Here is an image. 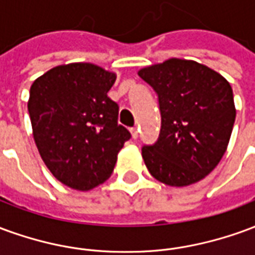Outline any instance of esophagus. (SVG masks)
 Wrapping results in <instances>:
<instances>
[{
	"label": "esophagus",
	"mask_w": 255,
	"mask_h": 255,
	"mask_svg": "<svg viewBox=\"0 0 255 255\" xmlns=\"http://www.w3.org/2000/svg\"><path fill=\"white\" fill-rule=\"evenodd\" d=\"M129 131H131V135H132V138H133V139L138 138V135H139L138 128H136V127H132V128H131V129H129Z\"/></svg>",
	"instance_id": "esophagus-1"
}]
</instances>
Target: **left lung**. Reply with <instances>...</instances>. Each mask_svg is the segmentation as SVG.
I'll use <instances>...</instances> for the list:
<instances>
[{"label":"left lung","mask_w":255,"mask_h":255,"mask_svg":"<svg viewBox=\"0 0 255 255\" xmlns=\"http://www.w3.org/2000/svg\"><path fill=\"white\" fill-rule=\"evenodd\" d=\"M138 75L160 104V136L142 147L151 176L173 187L202 180L230 142L236 117L231 84L206 65L182 58L142 68Z\"/></svg>","instance_id":"1"}]
</instances>
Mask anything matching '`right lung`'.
<instances>
[{"label":"right lung","mask_w":255,"mask_h":255,"mask_svg":"<svg viewBox=\"0 0 255 255\" xmlns=\"http://www.w3.org/2000/svg\"><path fill=\"white\" fill-rule=\"evenodd\" d=\"M116 73L90 63L58 65L30 89L32 135L45 165L58 182L89 191L111 177L117 154L131 138L117 123L108 97Z\"/></svg>","instance_id":"add662e5"}]
</instances>
